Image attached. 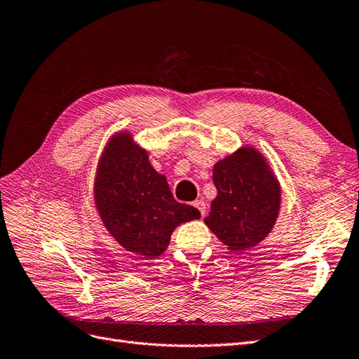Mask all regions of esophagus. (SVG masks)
<instances>
[{
	"label": "esophagus",
	"mask_w": 359,
	"mask_h": 359,
	"mask_svg": "<svg viewBox=\"0 0 359 359\" xmlns=\"http://www.w3.org/2000/svg\"><path fill=\"white\" fill-rule=\"evenodd\" d=\"M194 206H196V208H198L199 212H201V215L203 217L205 212H206V203H205L203 201H196V202H194Z\"/></svg>",
	"instance_id": "obj_1"
}]
</instances>
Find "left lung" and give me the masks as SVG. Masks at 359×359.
Wrapping results in <instances>:
<instances>
[{
  "mask_svg": "<svg viewBox=\"0 0 359 359\" xmlns=\"http://www.w3.org/2000/svg\"><path fill=\"white\" fill-rule=\"evenodd\" d=\"M217 198L205 223L232 252L255 247L271 232L280 210V186L255 148H241L214 166Z\"/></svg>",
  "mask_w": 359,
  "mask_h": 359,
  "instance_id": "8db88e82",
  "label": "left lung"
}]
</instances>
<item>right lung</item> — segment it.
<instances>
[{
    "instance_id": "right-lung-1",
    "label": "right lung",
    "mask_w": 359,
    "mask_h": 359,
    "mask_svg": "<svg viewBox=\"0 0 359 359\" xmlns=\"http://www.w3.org/2000/svg\"><path fill=\"white\" fill-rule=\"evenodd\" d=\"M94 199L109 233L128 252L147 259L165 252L178 224L201 217L194 206L173 199L166 178L127 133L114 136L104 148Z\"/></svg>"
}]
</instances>
